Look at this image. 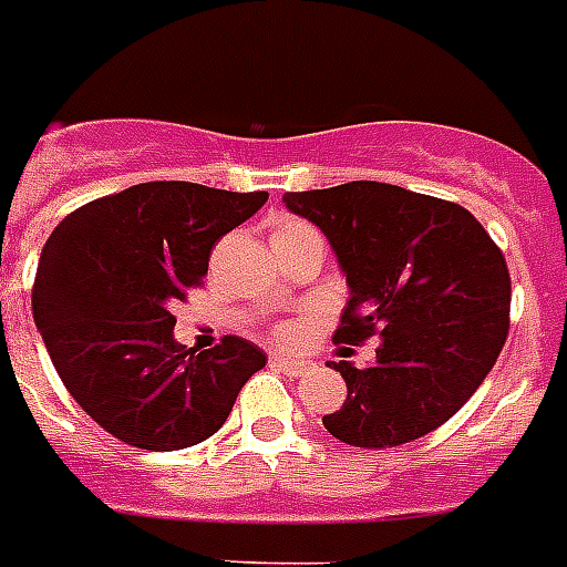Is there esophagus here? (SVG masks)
I'll return each mask as SVG.
<instances>
[{
  "label": "esophagus",
  "instance_id": "1",
  "mask_svg": "<svg viewBox=\"0 0 567 567\" xmlns=\"http://www.w3.org/2000/svg\"><path fill=\"white\" fill-rule=\"evenodd\" d=\"M270 364H274L276 371L288 373V377H302V373L309 371V362H302V359H279V355H274Z\"/></svg>",
  "mask_w": 567,
  "mask_h": 567
}]
</instances>
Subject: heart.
<instances>
[{"label": "heart", "mask_w": 567, "mask_h": 567, "mask_svg": "<svg viewBox=\"0 0 567 567\" xmlns=\"http://www.w3.org/2000/svg\"><path fill=\"white\" fill-rule=\"evenodd\" d=\"M297 229H306V223H300V220H285V223H279V229H276L274 238H279V235H291V231H297ZM291 336H293V329H291V327L276 329V338H279V341H288V338H291Z\"/></svg>", "instance_id": "b5f03b06"}]
</instances>
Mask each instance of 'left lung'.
Instances as JSON below:
<instances>
[{
	"label": "left lung",
	"mask_w": 567,
	"mask_h": 567,
	"mask_svg": "<svg viewBox=\"0 0 567 567\" xmlns=\"http://www.w3.org/2000/svg\"><path fill=\"white\" fill-rule=\"evenodd\" d=\"M282 203L327 235L347 274L338 344L379 336L371 368L329 362L347 400L323 426L353 447H396L439 430L483 385L509 336L501 247L462 205L385 182L300 190Z\"/></svg>",
	"instance_id": "left-lung-1"
}]
</instances>
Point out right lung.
Here are the masks:
<instances>
[{
  "label": "right lung",
  "mask_w": 567,
  "mask_h": 567,
  "mask_svg": "<svg viewBox=\"0 0 567 567\" xmlns=\"http://www.w3.org/2000/svg\"><path fill=\"white\" fill-rule=\"evenodd\" d=\"M265 203V190L144 182L75 208L49 235L34 323L70 396L114 439L155 453L212 439L265 368L238 336L185 350L171 311L203 282L214 244Z\"/></svg>",
  "instance_id": "1"
}]
</instances>
